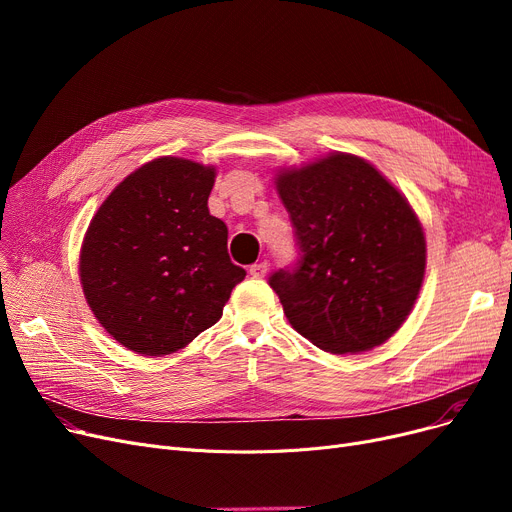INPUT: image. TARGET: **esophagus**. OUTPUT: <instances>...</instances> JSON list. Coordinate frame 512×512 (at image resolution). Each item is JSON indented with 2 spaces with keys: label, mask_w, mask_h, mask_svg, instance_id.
<instances>
[{
  "label": "esophagus",
  "mask_w": 512,
  "mask_h": 512,
  "mask_svg": "<svg viewBox=\"0 0 512 512\" xmlns=\"http://www.w3.org/2000/svg\"><path fill=\"white\" fill-rule=\"evenodd\" d=\"M267 270H270V263H267V261H257V263H253L249 267V274L253 278H263L267 274Z\"/></svg>",
  "instance_id": "34e87169"
}]
</instances>
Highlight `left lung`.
<instances>
[{"label":"left lung","instance_id":"8db88e82","mask_svg":"<svg viewBox=\"0 0 512 512\" xmlns=\"http://www.w3.org/2000/svg\"><path fill=\"white\" fill-rule=\"evenodd\" d=\"M299 259L270 276L290 326L328 353L386 342L417 301L425 236L369 161L332 153L276 178Z\"/></svg>","mask_w":512,"mask_h":512}]
</instances>
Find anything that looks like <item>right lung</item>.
Masks as SVG:
<instances>
[{
  "label": "right lung",
  "mask_w": 512,
  "mask_h": 512,
  "mask_svg": "<svg viewBox=\"0 0 512 512\" xmlns=\"http://www.w3.org/2000/svg\"><path fill=\"white\" fill-rule=\"evenodd\" d=\"M215 168L157 157L107 197L80 249V284L105 332L128 351L170 355L222 317L247 272L207 199Z\"/></svg>",
  "instance_id": "1"
}]
</instances>
